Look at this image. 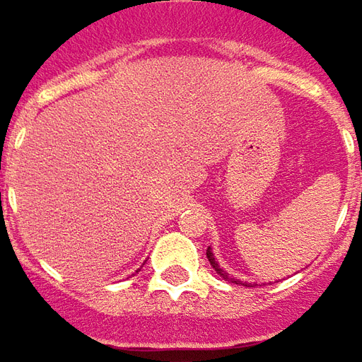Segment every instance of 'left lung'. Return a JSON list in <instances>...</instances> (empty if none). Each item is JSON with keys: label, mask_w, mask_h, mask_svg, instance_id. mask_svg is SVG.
Wrapping results in <instances>:
<instances>
[{"label": "left lung", "mask_w": 362, "mask_h": 362, "mask_svg": "<svg viewBox=\"0 0 362 362\" xmlns=\"http://www.w3.org/2000/svg\"><path fill=\"white\" fill-rule=\"evenodd\" d=\"M207 259H209V264H211V268L221 276V278H226V280H231V282H235V284H240V280H235V278H228V274L223 272V268H219V264L216 262V256H214V252H211V247H207ZM243 286H250L247 282H243Z\"/></svg>", "instance_id": "obj_1"}]
</instances>
